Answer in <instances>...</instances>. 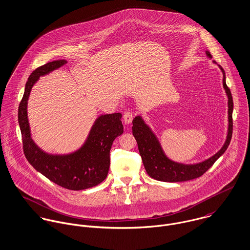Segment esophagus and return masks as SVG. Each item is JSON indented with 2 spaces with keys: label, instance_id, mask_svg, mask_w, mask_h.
<instances>
[{
  "label": "esophagus",
  "instance_id": "1",
  "mask_svg": "<svg viewBox=\"0 0 250 250\" xmlns=\"http://www.w3.org/2000/svg\"><path fill=\"white\" fill-rule=\"evenodd\" d=\"M133 118H134V114L131 110H126L123 114V119H124V122L125 124H130L132 123L133 121Z\"/></svg>",
  "mask_w": 250,
  "mask_h": 250
}]
</instances>
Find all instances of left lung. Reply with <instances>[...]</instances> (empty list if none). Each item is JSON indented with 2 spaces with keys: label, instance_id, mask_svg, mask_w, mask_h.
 <instances>
[{
  "label": "left lung",
  "instance_id": "obj_1",
  "mask_svg": "<svg viewBox=\"0 0 250 250\" xmlns=\"http://www.w3.org/2000/svg\"><path fill=\"white\" fill-rule=\"evenodd\" d=\"M207 56L211 59L210 52H206ZM223 73V87L228 96V134L227 139L222 148L214 154L210 159L195 165H183L169 160L164 153L161 144L150 128L144 123L141 116H137L133 120V135L138 143L139 151L143 160L144 168L147 174L155 180L163 182H184L202 176L213 165L215 161L226 151L228 148L233 133V98L229 87L225 82V72L219 65Z\"/></svg>",
  "mask_w": 250,
  "mask_h": 250
}]
</instances>
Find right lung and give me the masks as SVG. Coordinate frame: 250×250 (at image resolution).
<instances>
[{
	"label": "right lung",
	"instance_id": "1",
	"mask_svg": "<svg viewBox=\"0 0 250 250\" xmlns=\"http://www.w3.org/2000/svg\"><path fill=\"white\" fill-rule=\"evenodd\" d=\"M67 62L59 60L36 68L26 83L18 108L24 154L38 172L55 184L71 190H81L99 185L107 177L109 151L113 141L123 133L122 114H104L97 118L83 146L69 155H50L36 146L31 138L27 104L31 89L40 76L53 71Z\"/></svg>",
	"mask_w": 250,
	"mask_h": 250
}]
</instances>
